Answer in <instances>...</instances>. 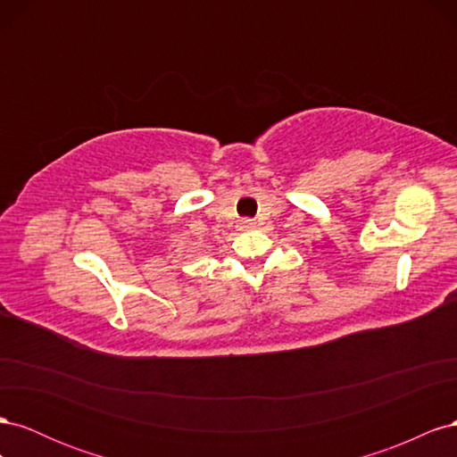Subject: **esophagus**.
I'll list each match as a JSON object with an SVG mask.
<instances>
[{
    "mask_svg": "<svg viewBox=\"0 0 457 457\" xmlns=\"http://www.w3.org/2000/svg\"><path fill=\"white\" fill-rule=\"evenodd\" d=\"M242 227H244V228H252V227H253V223H252V220H250V219H245V220H244V223H242Z\"/></svg>",
    "mask_w": 457,
    "mask_h": 457,
    "instance_id": "34e87169",
    "label": "esophagus"
}]
</instances>
